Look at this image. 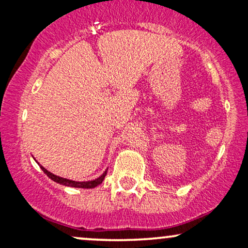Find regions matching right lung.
I'll return each mask as SVG.
<instances>
[{
  "instance_id": "add662e5",
  "label": "right lung",
  "mask_w": 248,
  "mask_h": 248,
  "mask_svg": "<svg viewBox=\"0 0 248 248\" xmlns=\"http://www.w3.org/2000/svg\"><path fill=\"white\" fill-rule=\"evenodd\" d=\"M42 168V170L44 171L45 175H47L49 177L52 179V181L57 182V183L59 184H62V186H73V187H82V189H92V187H95L96 186H99V184L102 183V181H104L105 177H106L107 175V170L105 171L102 175L100 176L99 178L94 179V181H90V182H76V181H71V179H66V178H62V177H59V176H56L53 175V173H51L50 171H47L45 168Z\"/></svg>"
}]
</instances>
